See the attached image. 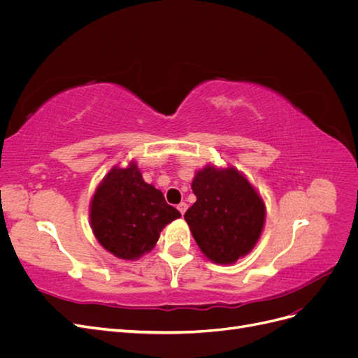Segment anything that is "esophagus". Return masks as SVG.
Masks as SVG:
<instances>
[{"instance_id": "34e87169", "label": "esophagus", "mask_w": 358, "mask_h": 358, "mask_svg": "<svg viewBox=\"0 0 358 358\" xmlns=\"http://www.w3.org/2000/svg\"><path fill=\"white\" fill-rule=\"evenodd\" d=\"M187 209H188V204H187V203H183V201H182V203H179V204H178V210H179L182 215L187 212Z\"/></svg>"}]
</instances>
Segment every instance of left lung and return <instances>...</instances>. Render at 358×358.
<instances>
[{"instance_id": "left-lung-1", "label": "left lung", "mask_w": 358, "mask_h": 358, "mask_svg": "<svg viewBox=\"0 0 358 358\" xmlns=\"http://www.w3.org/2000/svg\"><path fill=\"white\" fill-rule=\"evenodd\" d=\"M191 188L197 201L183 218L204 257L229 266L251 252L264 229L266 204L243 173L208 164L196 171Z\"/></svg>"}]
</instances>
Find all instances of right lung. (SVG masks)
Segmentation results:
<instances>
[{"instance_id": "right-lung-1", "label": "right lung", "mask_w": 358, "mask_h": 358, "mask_svg": "<svg viewBox=\"0 0 358 358\" xmlns=\"http://www.w3.org/2000/svg\"><path fill=\"white\" fill-rule=\"evenodd\" d=\"M180 212L143 180L136 161L113 166L95 188L90 203L91 230L112 255L133 262L155 248L167 224Z\"/></svg>"}]
</instances>
